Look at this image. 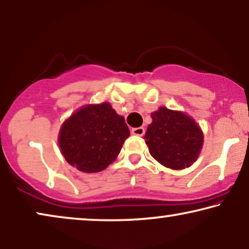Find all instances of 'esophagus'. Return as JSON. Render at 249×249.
I'll return each mask as SVG.
<instances>
[{
    "instance_id": "1",
    "label": "esophagus",
    "mask_w": 249,
    "mask_h": 249,
    "mask_svg": "<svg viewBox=\"0 0 249 249\" xmlns=\"http://www.w3.org/2000/svg\"><path fill=\"white\" fill-rule=\"evenodd\" d=\"M132 134L138 135V137H142L144 134V128L143 127H134L132 128Z\"/></svg>"
}]
</instances>
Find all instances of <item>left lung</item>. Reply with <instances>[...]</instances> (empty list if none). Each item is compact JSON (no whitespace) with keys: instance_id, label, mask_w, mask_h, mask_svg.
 <instances>
[{"instance_id":"1","label":"left lung","mask_w":249,"mask_h":249,"mask_svg":"<svg viewBox=\"0 0 249 249\" xmlns=\"http://www.w3.org/2000/svg\"><path fill=\"white\" fill-rule=\"evenodd\" d=\"M144 134L149 152L158 163L172 170H183L196 160L203 147V132L183 112L159 108Z\"/></svg>"}]
</instances>
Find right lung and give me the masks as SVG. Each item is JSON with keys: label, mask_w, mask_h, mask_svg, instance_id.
<instances>
[{"label": "right lung", "mask_w": 249, "mask_h": 249, "mask_svg": "<svg viewBox=\"0 0 249 249\" xmlns=\"http://www.w3.org/2000/svg\"><path fill=\"white\" fill-rule=\"evenodd\" d=\"M130 130L123 116L108 102L79 109L62 124L59 145L66 160L85 173H95L111 164Z\"/></svg>", "instance_id": "1"}]
</instances>
